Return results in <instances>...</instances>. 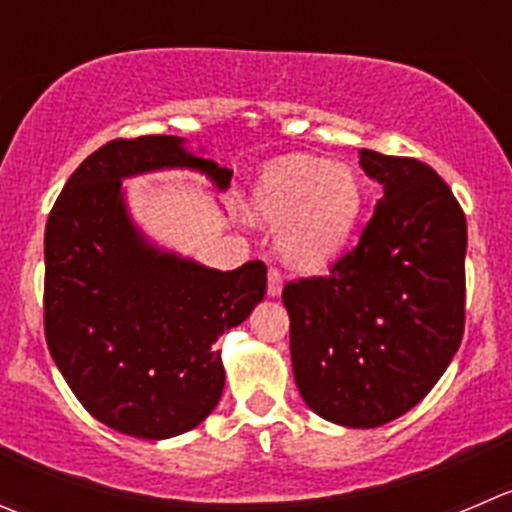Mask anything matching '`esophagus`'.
<instances>
[{
	"instance_id": "1",
	"label": "esophagus",
	"mask_w": 512,
	"mask_h": 512,
	"mask_svg": "<svg viewBox=\"0 0 512 512\" xmlns=\"http://www.w3.org/2000/svg\"><path fill=\"white\" fill-rule=\"evenodd\" d=\"M282 292V272L277 267L267 270V295L277 297Z\"/></svg>"
}]
</instances>
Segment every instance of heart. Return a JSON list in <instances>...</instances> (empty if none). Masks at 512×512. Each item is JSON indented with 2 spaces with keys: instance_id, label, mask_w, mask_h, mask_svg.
<instances>
[{
  "instance_id": "obj_1",
  "label": "heart",
  "mask_w": 512,
  "mask_h": 512,
  "mask_svg": "<svg viewBox=\"0 0 512 512\" xmlns=\"http://www.w3.org/2000/svg\"><path fill=\"white\" fill-rule=\"evenodd\" d=\"M362 192L355 170L305 155L272 160L252 190V215L280 225V247L295 265H327L350 240Z\"/></svg>"
}]
</instances>
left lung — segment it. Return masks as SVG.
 Listing matches in <instances>:
<instances>
[{"label":"left lung","instance_id":"1","mask_svg":"<svg viewBox=\"0 0 512 512\" xmlns=\"http://www.w3.org/2000/svg\"><path fill=\"white\" fill-rule=\"evenodd\" d=\"M382 200L325 277L287 282L297 390L320 418L377 428L433 390L465 330L468 225L443 177L360 150Z\"/></svg>","mask_w":512,"mask_h":512}]
</instances>
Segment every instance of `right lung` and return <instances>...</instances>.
<instances>
[{"mask_svg": "<svg viewBox=\"0 0 512 512\" xmlns=\"http://www.w3.org/2000/svg\"><path fill=\"white\" fill-rule=\"evenodd\" d=\"M165 167L205 172L220 190L232 177L180 137H119L72 172L44 230L52 360L92 418L145 440L187 433L215 410L225 367L212 345L267 290L265 262L222 272L145 240L122 180Z\"/></svg>", "mask_w": 512, "mask_h": 512, "instance_id": "add662e5", "label": "right lung"}]
</instances>
